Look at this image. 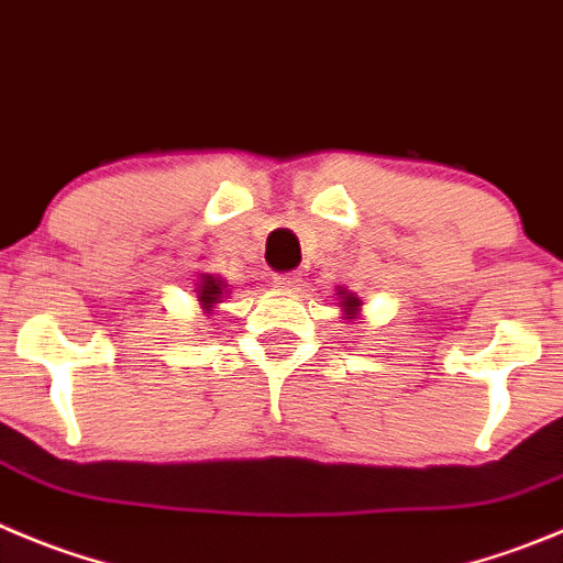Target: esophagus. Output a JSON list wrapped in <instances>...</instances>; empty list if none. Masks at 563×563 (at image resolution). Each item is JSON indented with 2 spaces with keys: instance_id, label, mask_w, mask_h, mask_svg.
<instances>
[{
  "instance_id": "34e87169",
  "label": "esophagus",
  "mask_w": 563,
  "mask_h": 563,
  "mask_svg": "<svg viewBox=\"0 0 563 563\" xmlns=\"http://www.w3.org/2000/svg\"><path fill=\"white\" fill-rule=\"evenodd\" d=\"M299 283H302V275H299V272H283V275L272 277V286L280 288V291H297Z\"/></svg>"
}]
</instances>
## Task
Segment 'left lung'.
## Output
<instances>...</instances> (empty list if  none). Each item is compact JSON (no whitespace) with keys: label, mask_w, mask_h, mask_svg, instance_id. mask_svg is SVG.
Instances as JSON below:
<instances>
[{"label":"left lung","mask_w":563,"mask_h":563,"mask_svg":"<svg viewBox=\"0 0 563 563\" xmlns=\"http://www.w3.org/2000/svg\"><path fill=\"white\" fill-rule=\"evenodd\" d=\"M339 306H341V313H344V319H355V313L361 311V299L358 294L346 291V288H339Z\"/></svg>","instance_id":"8db88e82"}]
</instances>
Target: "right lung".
Listing matches in <instances>:
<instances>
[{"label": "right lung", "mask_w": 563, "mask_h": 563, "mask_svg": "<svg viewBox=\"0 0 563 563\" xmlns=\"http://www.w3.org/2000/svg\"><path fill=\"white\" fill-rule=\"evenodd\" d=\"M194 291H197V302L202 306V311L210 313L213 308L219 306V302H224V297L230 294V288H228V280H224V277L199 275V283Z\"/></svg>", "instance_id": "add662e5"}]
</instances>
